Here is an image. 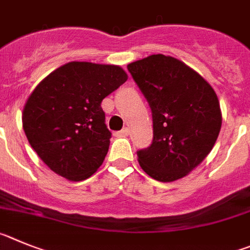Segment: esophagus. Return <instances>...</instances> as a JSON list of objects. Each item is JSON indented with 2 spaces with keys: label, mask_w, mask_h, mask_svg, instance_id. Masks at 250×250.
<instances>
[{
  "label": "esophagus",
  "mask_w": 250,
  "mask_h": 250,
  "mask_svg": "<svg viewBox=\"0 0 250 250\" xmlns=\"http://www.w3.org/2000/svg\"><path fill=\"white\" fill-rule=\"evenodd\" d=\"M128 134H129V128H123L122 130H120V132H116V133H114V136L116 137H125V136H128Z\"/></svg>",
  "instance_id": "1"
}]
</instances>
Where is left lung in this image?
Here are the masks:
<instances>
[{"label":"left lung","mask_w":250,"mask_h":250,"mask_svg":"<svg viewBox=\"0 0 250 250\" xmlns=\"http://www.w3.org/2000/svg\"><path fill=\"white\" fill-rule=\"evenodd\" d=\"M127 68L153 117V142L137 152L139 166L156 181L183 178L204 161L219 136L217 93L198 72L170 56H148Z\"/></svg>","instance_id":"1"}]
</instances>
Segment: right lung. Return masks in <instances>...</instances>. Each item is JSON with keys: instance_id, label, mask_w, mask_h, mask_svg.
Here are the masks:
<instances>
[{"instance_id": "obj_1", "label": "right lung", "mask_w": 250, "mask_h": 250, "mask_svg": "<svg viewBox=\"0 0 250 250\" xmlns=\"http://www.w3.org/2000/svg\"><path fill=\"white\" fill-rule=\"evenodd\" d=\"M127 78L120 66L73 61L38 83L23 107L22 125L49 169L72 182L97 172L112 136L101 103Z\"/></svg>"}]
</instances>
